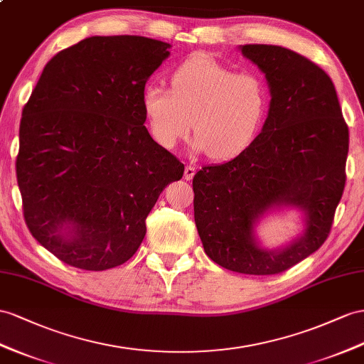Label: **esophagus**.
Instances as JSON below:
<instances>
[{"label": "esophagus", "mask_w": 364, "mask_h": 364, "mask_svg": "<svg viewBox=\"0 0 364 364\" xmlns=\"http://www.w3.org/2000/svg\"><path fill=\"white\" fill-rule=\"evenodd\" d=\"M193 175H195V167H193V166H186V169H184V180L191 181V180L193 178Z\"/></svg>", "instance_id": "obj_1"}]
</instances>
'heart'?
Wrapping results in <instances>:
<instances>
[{"instance_id":"obj_1","label":"heart","mask_w":364,"mask_h":364,"mask_svg":"<svg viewBox=\"0 0 364 364\" xmlns=\"http://www.w3.org/2000/svg\"><path fill=\"white\" fill-rule=\"evenodd\" d=\"M171 85L149 82L143 90L147 124L161 147L173 149L192 126V147L217 161L232 160L255 141L269 106L267 85L257 73L195 55L175 68Z\"/></svg>"}]
</instances>
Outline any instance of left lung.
<instances>
[{
    "instance_id": "obj_1",
    "label": "left lung",
    "mask_w": 364,
    "mask_h": 364,
    "mask_svg": "<svg viewBox=\"0 0 364 364\" xmlns=\"http://www.w3.org/2000/svg\"><path fill=\"white\" fill-rule=\"evenodd\" d=\"M240 49L266 75L269 114L243 154L195 173V225L212 262L240 274L275 275L328 238L346 183L349 129L332 80L314 61L282 46ZM286 205L305 212L304 235L283 250H263L255 223Z\"/></svg>"
}]
</instances>
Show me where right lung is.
<instances>
[{"instance_id":"obj_1","label":"right lung","mask_w":364,"mask_h":364,"mask_svg":"<svg viewBox=\"0 0 364 364\" xmlns=\"http://www.w3.org/2000/svg\"><path fill=\"white\" fill-rule=\"evenodd\" d=\"M146 36H90L46 64L20 123L16 180L26 225L63 263H126L184 164L149 135L143 90L169 57Z\"/></svg>"}]
</instances>
